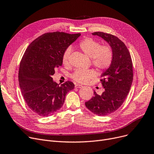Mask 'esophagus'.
<instances>
[{
  "label": "esophagus",
  "mask_w": 154,
  "mask_h": 154,
  "mask_svg": "<svg viewBox=\"0 0 154 154\" xmlns=\"http://www.w3.org/2000/svg\"><path fill=\"white\" fill-rule=\"evenodd\" d=\"M75 87H76V88H82V87H83V85H80V84H75Z\"/></svg>",
  "instance_id": "34e87169"
}]
</instances>
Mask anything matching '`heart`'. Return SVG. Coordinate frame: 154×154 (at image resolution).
Instances as JSON below:
<instances>
[{"label": "heart", "instance_id": "obj_1", "mask_svg": "<svg viewBox=\"0 0 154 154\" xmlns=\"http://www.w3.org/2000/svg\"><path fill=\"white\" fill-rule=\"evenodd\" d=\"M79 47L86 55L91 58L92 65L99 71L106 70L110 66L113 60V52L109 46L101 45L97 40L87 37L80 42ZM70 53V48H67L63 52L62 55L63 65L69 64ZM96 74L93 69H78L71 75V77L77 82L84 84L95 78Z\"/></svg>", "mask_w": 154, "mask_h": 154}]
</instances>
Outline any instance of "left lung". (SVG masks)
<instances>
[{
    "mask_svg": "<svg viewBox=\"0 0 154 154\" xmlns=\"http://www.w3.org/2000/svg\"><path fill=\"white\" fill-rule=\"evenodd\" d=\"M92 35L102 37L109 44L113 60L100 76L103 92L98 95L94 91V96L85 104L94 114L105 116L116 111L125 101L133 80L132 61L127 47L116 36L102 32H94Z\"/></svg>",
    "mask_w": 154,
    "mask_h": 154,
    "instance_id": "obj_1",
    "label": "left lung"
}]
</instances>
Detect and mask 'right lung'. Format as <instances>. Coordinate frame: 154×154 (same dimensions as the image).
Masks as SVG:
<instances>
[{
    "mask_svg": "<svg viewBox=\"0 0 154 154\" xmlns=\"http://www.w3.org/2000/svg\"><path fill=\"white\" fill-rule=\"evenodd\" d=\"M80 35L63 32L45 33L35 39L24 53L19 70V85L28 107L38 116L54 114L74 88L70 81L61 85L54 82L52 76L62 66L65 51Z\"/></svg>",
    "mask_w": 154,
    "mask_h": 154,
    "instance_id": "right-lung-1",
    "label": "right lung"
}]
</instances>
